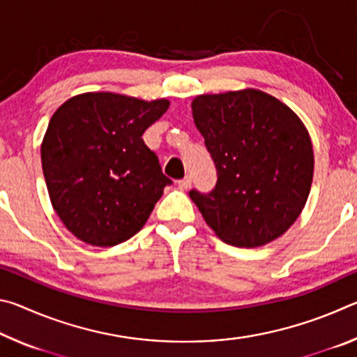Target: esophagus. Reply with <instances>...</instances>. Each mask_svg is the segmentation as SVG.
<instances>
[{"mask_svg":"<svg viewBox=\"0 0 357 357\" xmlns=\"http://www.w3.org/2000/svg\"><path fill=\"white\" fill-rule=\"evenodd\" d=\"M178 185L181 187V189H189V187L192 185V178L190 176H185L184 179H181V181H178Z\"/></svg>","mask_w":357,"mask_h":357,"instance_id":"34e87169","label":"esophagus"}]
</instances>
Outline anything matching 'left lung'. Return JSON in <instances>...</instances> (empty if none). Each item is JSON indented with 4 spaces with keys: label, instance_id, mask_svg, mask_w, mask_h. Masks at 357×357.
Here are the masks:
<instances>
[{
    "label": "left lung",
    "instance_id": "1",
    "mask_svg": "<svg viewBox=\"0 0 357 357\" xmlns=\"http://www.w3.org/2000/svg\"><path fill=\"white\" fill-rule=\"evenodd\" d=\"M192 113L217 170L209 193L189 192L208 225L236 247L282 236L305 206L313 178L302 121L258 89L198 96Z\"/></svg>",
    "mask_w": 357,
    "mask_h": 357
}]
</instances>
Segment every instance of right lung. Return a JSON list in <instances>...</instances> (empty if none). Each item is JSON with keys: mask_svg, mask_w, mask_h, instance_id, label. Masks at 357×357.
<instances>
[{"mask_svg": "<svg viewBox=\"0 0 357 357\" xmlns=\"http://www.w3.org/2000/svg\"><path fill=\"white\" fill-rule=\"evenodd\" d=\"M168 105L165 99L86 93L52 116L42 170L56 214L83 243L112 247L130 239L173 183L142 138Z\"/></svg>", "mask_w": 357, "mask_h": 357, "instance_id": "add662e5", "label": "right lung"}]
</instances>
